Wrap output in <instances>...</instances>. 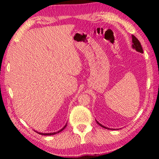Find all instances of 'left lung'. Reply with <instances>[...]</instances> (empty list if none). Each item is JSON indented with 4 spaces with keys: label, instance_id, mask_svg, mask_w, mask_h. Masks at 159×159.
<instances>
[{
    "label": "left lung",
    "instance_id": "left-lung-1",
    "mask_svg": "<svg viewBox=\"0 0 159 159\" xmlns=\"http://www.w3.org/2000/svg\"><path fill=\"white\" fill-rule=\"evenodd\" d=\"M132 48L134 49H135L137 52L143 53V48H142V46H141V45H140L139 40L137 39V38L134 35H132ZM96 123H97L98 125H100V126H102V128H105V129H109V128H107V127L104 126V125H102L101 123H98L97 120H96Z\"/></svg>",
    "mask_w": 159,
    "mask_h": 159
}]
</instances>
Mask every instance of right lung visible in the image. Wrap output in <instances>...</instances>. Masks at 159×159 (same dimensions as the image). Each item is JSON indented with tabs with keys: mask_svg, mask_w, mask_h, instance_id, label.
<instances>
[{
	"mask_svg": "<svg viewBox=\"0 0 159 159\" xmlns=\"http://www.w3.org/2000/svg\"><path fill=\"white\" fill-rule=\"evenodd\" d=\"M66 125H67V123L66 124V125H64V127H63V128H62V129H61V130H59V131H58V132H52V133H40V132H36V131H35V132H37L38 134H42V135H53V134H57V133H59V132H62V131H63V129H64L66 127Z\"/></svg>",
	"mask_w": 159,
	"mask_h": 159,
	"instance_id": "obj_1",
	"label": "right lung"
}]
</instances>
